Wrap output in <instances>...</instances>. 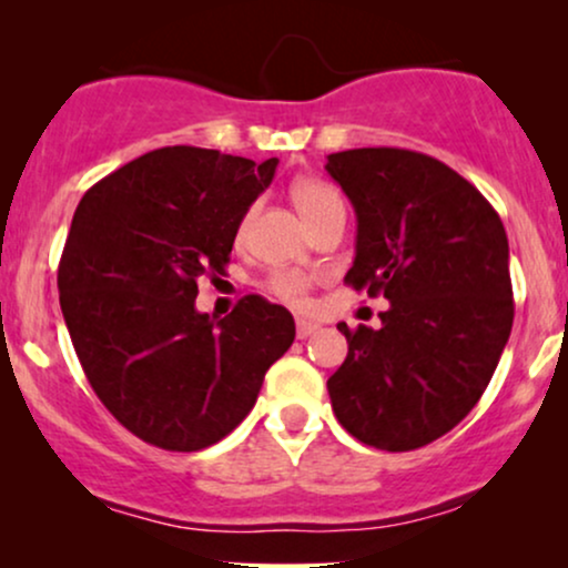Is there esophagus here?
I'll list each match as a JSON object with an SVG mask.
<instances>
[{
    "instance_id": "1",
    "label": "esophagus",
    "mask_w": 568,
    "mask_h": 568,
    "mask_svg": "<svg viewBox=\"0 0 568 568\" xmlns=\"http://www.w3.org/2000/svg\"><path fill=\"white\" fill-rule=\"evenodd\" d=\"M315 331H321V325H317V323H312V321H296V336H298V338L312 336V334H315Z\"/></svg>"
}]
</instances>
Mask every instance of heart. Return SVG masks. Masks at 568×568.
<instances>
[{"instance_id": "b5f03b06", "label": "heart", "mask_w": 568, "mask_h": 568, "mask_svg": "<svg viewBox=\"0 0 568 568\" xmlns=\"http://www.w3.org/2000/svg\"><path fill=\"white\" fill-rule=\"evenodd\" d=\"M291 194H293V202H296L298 213H302L310 226L317 224V221L325 216H331V213L344 211L342 194H338L334 186L325 184V181H321V179L296 181L291 189ZM253 216H256V205L247 207V211L243 213V219H240V224H237L240 243L247 237V230H251ZM310 285H312V280L306 277L304 272H296V270H277V272H272V277H270L272 293L293 306L306 302Z\"/></svg>"}]
</instances>
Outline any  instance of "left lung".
I'll use <instances>...</instances> for the list:
<instances>
[{
  "instance_id": "8db88e82",
  "label": "left lung",
  "mask_w": 568,
  "mask_h": 568,
  "mask_svg": "<svg viewBox=\"0 0 568 568\" xmlns=\"http://www.w3.org/2000/svg\"><path fill=\"white\" fill-rule=\"evenodd\" d=\"M325 171L357 216L355 291L387 298L379 328L357 325L328 379L352 438L382 452L438 440L470 414L513 328L510 247L484 194L427 154L349 149Z\"/></svg>"
}]
</instances>
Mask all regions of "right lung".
Wrapping results in <instances>:
<instances>
[{
  "instance_id": "add662e5",
  "label": "right lung",
  "mask_w": 568,
  "mask_h": 568,
  "mask_svg": "<svg viewBox=\"0 0 568 568\" xmlns=\"http://www.w3.org/2000/svg\"><path fill=\"white\" fill-rule=\"evenodd\" d=\"M275 168L165 146L77 205L58 266L63 321L103 406L152 446L200 452L230 435L293 344L291 312L262 296L224 321L194 306L197 280L224 275L240 219Z\"/></svg>"
}]
</instances>
